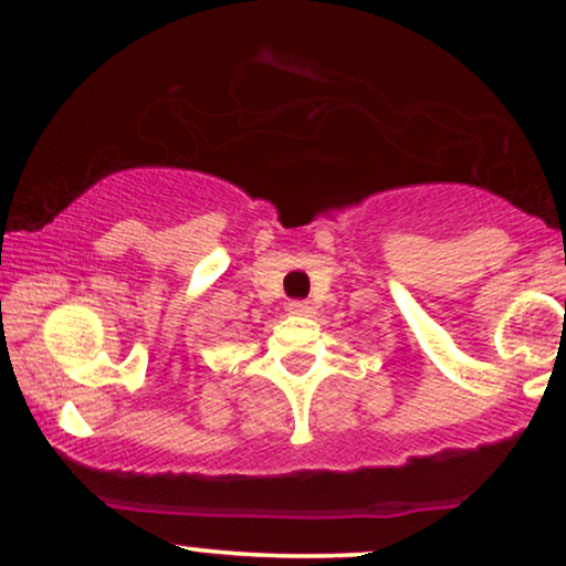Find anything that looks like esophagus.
<instances>
[{"label":"esophagus","instance_id":"esophagus-1","mask_svg":"<svg viewBox=\"0 0 566 566\" xmlns=\"http://www.w3.org/2000/svg\"><path fill=\"white\" fill-rule=\"evenodd\" d=\"M287 311L295 313V316H308V313H313V305L308 301H292L287 303Z\"/></svg>","mask_w":566,"mask_h":566}]
</instances>
